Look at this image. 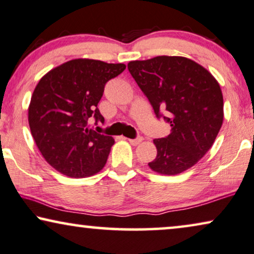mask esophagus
Segmentation results:
<instances>
[{
  "instance_id": "1",
  "label": "esophagus",
  "mask_w": 254,
  "mask_h": 254,
  "mask_svg": "<svg viewBox=\"0 0 254 254\" xmlns=\"http://www.w3.org/2000/svg\"><path fill=\"white\" fill-rule=\"evenodd\" d=\"M142 140H143V138H142V137L128 138V141H129V143H130L131 145H137V144H140V142H142Z\"/></svg>"
}]
</instances>
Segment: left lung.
I'll return each instance as SVG.
<instances>
[{
	"label": "left lung",
	"instance_id": "obj_1",
	"mask_svg": "<svg viewBox=\"0 0 254 254\" xmlns=\"http://www.w3.org/2000/svg\"><path fill=\"white\" fill-rule=\"evenodd\" d=\"M128 70L147 96L157 118L171 126L166 137L155 138L152 171L176 176L195 165L215 142L223 124V95L216 78L184 57L130 61Z\"/></svg>",
	"mask_w": 254,
	"mask_h": 254
}]
</instances>
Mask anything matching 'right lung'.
Instances as JSON below:
<instances>
[{"label":"right lung","mask_w":254,"mask_h":254,"mask_svg":"<svg viewBox=\"0 0 254 254\" xmlns=\"http://www.w3.org/2000/svg\"><path fill=\"white\" fill-rule=\"evenodd\" d=\"M124 64L74 59L40 78L31 97L29 125L48 164L70 178L98 173L106 164L114 138L90 129V118L104 121L98 107L104 88Z\"/></svg>","instance_id":"obj_1"}]
</instances>
